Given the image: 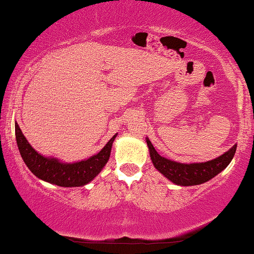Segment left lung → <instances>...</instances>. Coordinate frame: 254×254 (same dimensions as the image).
<instances>
[{"instance_id": "obj_1", "label": "left lung", "mask_w": 254, "mask_h": 254, "mask_svg": "<svg viewBox=\"0 0 254 254\" xmlns=\"http://www.w3.org/2000/svg\"><path fill=\"white\" fill-rule=\"evenodd\" d=\"M146 143L149 146L151 160H152L155 168L172 183L182 186L198 185L210 181L230 164L237 150V145H233L224 155L210 160V162L183 164V163L173 162V160L160 156L147 138Z\"/></svg>"}]
</instances>
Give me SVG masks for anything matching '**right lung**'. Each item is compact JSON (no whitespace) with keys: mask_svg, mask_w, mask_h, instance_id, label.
<instances>
[{"mask_svg":"<svg viewBox=\"0 0 254 254\" xmlns=\"http://www.w3.org/2000/svg\"><path fill=\"white\" fill-rule=\"evenodd\" d=\"M15 134L18 150L28 169L42 181L65 188L83 186L91 182L107 164L112 143L117 136V133L115 134L97 155L82 162L64 164L55 158H48L36 152L25 139L17 123H15Z\"/></svg>","mask_w":254,"mask_h":254,"instance_id":"obj_1","label":"right lung"}]
</instances>
